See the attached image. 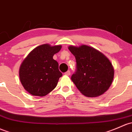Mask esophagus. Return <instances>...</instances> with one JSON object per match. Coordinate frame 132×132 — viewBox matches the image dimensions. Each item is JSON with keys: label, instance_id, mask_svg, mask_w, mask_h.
Returning <instances> with one entry per match:
<instances>
[{"label": "esophagus", "instance_id": "1", "mask_svg": "<svg viewBox=\"0 0 132 132\" xmlns=\"http://www.w3.org/2000/svg\"><path fill=\"white\" fill-rule=\"evenodd\" d=\"M64 75H67V76H70V71H66V73H64Z\"/></svg>", "mask_w": 132, "mask_h": 132}]
</instances>
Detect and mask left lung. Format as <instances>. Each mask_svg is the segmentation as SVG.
Masks as SVG:
<instances>
[{"instance_id": "8db88e82", "label": "left lung", "mask_w": 132, "mask_h": 132, "mask_svg": "<svg viewBox=\"0 0 132 132\" xmlns=\"http://www.w3.org/2000/svg\"><path fill=\"white\" fill-rule=\"evenodd\" d=\"M75 55L77 70L71 80L83 95L97 97L109 89L114 78V68L106 56L95 48L86 45H70Z\"/></svg>"}]
</instances>
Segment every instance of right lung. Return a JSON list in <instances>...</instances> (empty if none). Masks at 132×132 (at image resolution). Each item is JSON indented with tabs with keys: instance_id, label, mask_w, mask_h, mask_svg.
Segmentation results:
<instances>
[{
	"instance_id": "right-lung-1",
	"label": "right lung",
	"mask_w": 132,
	"mask_h": 132,
	"mask_svg": "<svg viewBox=\"0 0 132 132\" xmlns=\"http://www.w3.org/2000/svg\"><path fill=\"white\" fill-rule=\"evenodd\" d=\"M61 45L43 44L35 48L24 59L19 68L21 83L28 92L35 96H45L56 87L62 74L53 59Z\"/></svg>"
}]
</instances>
